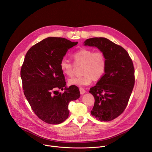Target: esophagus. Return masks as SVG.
<instances>
[{
	"label": "esophagus",
	"instance_id": "esophagus-1",
	"mask_svg": "<svg viewBox=\"0 0 152 152\" xmlns=\"http://www.w3.org/2000/svg\"><path fill=\"white\" fill-rule=\"evenodd\" d=\"M79 91H80V95H83L86 93V90L84 89V88H79Z\"/></svg>",
	"mask_w": 152,
	"mask_h": 152
}]
</instances>
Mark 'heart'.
Segmentation results:
<instances>
[{"mask_svg":"<svg viewBox=\"0 0 152 152\" xmlns=\"http://www.w3.org/2000/svg\"><path fill=\"white\" fill-rule=\"evenodd\" d=\"M76 65H83L81 73L83 76L68 79L70 86L84 87L92 83L93 79L98 80L105 73L106 69V59L104 54L102 51L94 52V50L83 49L73 54ZM60 68L62 72L68 76L73 75L74 65L65 58L60 62Z\"/></svg>","mask_w":152,"mask_h":152,"instance_id":"b5f03b06","label":"heart"}]
</instances>
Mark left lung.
Here are the masks:
<instances>
[{
  "mask_svg": "<svg viewBox=\"0 0 152 152\" xmlns=\"http://www.w3.org/2000/svg\"><path fill=\"white\" fill-rule=\"evenodd\" d=\"M84 46L97 48L106 59L103 76L89 92L95 98L91 114L97 120L109 122L125 109L134 85V68L126 50L103 37L88 38Z\"/></svg>",
  "mask_w": 152,
  "mask_h": 152,
  "instance_id": "obj_1",
  "label": "left lung"
}]
</instances>
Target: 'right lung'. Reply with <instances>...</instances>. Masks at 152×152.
Here are the masks:
<instances>
[{"instance_id":"add662e5","label":"right lung","mask_w":152,"mask_h":152,"mask_svg":"<svg viewBox=\"0 0 152 152\" xmlns=\"http://www.w3.org/2000/svg\"><path fill=\"white\" fill-rule=\"evenodd\" d=\"M77 43L48 37L29 49L25 56L21 69L24 94L34 113L47 124L64 122L69 115V103L80 97L79 89L66 87L60 68L68 50ZM57 89L65 92L56 94Z\"/></svg>"}]
</instances>
